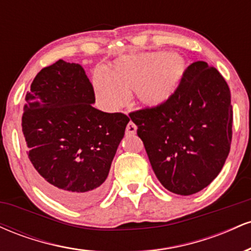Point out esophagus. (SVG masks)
<instances>
[{
    "label": "esophagus",
    "instance_id": "34e87169",
    "mask_svg": "<svg viewBox=\"0 0 251 251\" xmlns=\"http://www.w3.org/2000/svg\"><path fill=\"white\" fill-rule=\"evenodd\" d=\"M135 132H137V126H135L134 123L129 122L127 124V126H126V134L132 135V134H135Z\"/></svg>",
    "mask_w": 251,
    "mask_h": 251
}]
</instances>
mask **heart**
<instances>
[{
	"mask_svg": "<svg viewBox=\"0 0 251 251\" xmlns=\"http://www.w3.org/2000/svg\"><path fill=\"white\" fill-rule=\"evenodd\" d=\"M188 62L180 54L168 51L133 54L117 60L111 74L96 71L93 85L98 98L109 108L125 102L127 93L134 91L137 101L146 108L168 102L181 83Z\"/></svg>",
	"mask_w": 251,
	"mask_h": 251,
	"instance_id": "1",
	"label": "heart"
}]
</instances>
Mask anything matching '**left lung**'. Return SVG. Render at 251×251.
<instances>
[{"label":"left lung","mask_w":251,"mask_h":251,"mask_svg":"<svg viewBox=\"0 0 251 251\" xmlns=\"http://www.w3.org/2000/svg\"><path fill=\"white\" fill-rule=\"evenodd\" d=\"M158 180L174 194L201 191L226 163L232 137L229 86L215 67L191 63L164 105L131 112Z\"/></svg>","instance_id":"8db88e82"}]
</instances>
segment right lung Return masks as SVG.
Instances as JSON below:
<instances>
[{"instance_id": "obj_1", "label": "right lung", "mask_w": 251, "mask_h": 251, "mask_svg": "<svg viewBox=\"0 0 251 251\" xmlns=\"http://www.w3.org/2000/svg\"><path fill=\"white\" fill-rule=\"evenodd\" d=\"M94 89L79 63L59 60L37 73L25 94L22 132L34 178L74 208L105 195L112 160L129 118L94 108Z\"/></svg>"}]
</instances>
